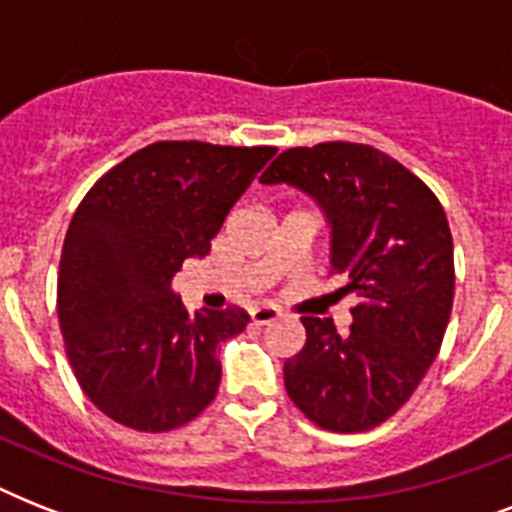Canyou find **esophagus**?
<instances>
[{
	"mask_svg": "<svg viewBox=\"0 0 512 512\" xmlns=\"http://www.w3.org/2000/svg\"><path fill=\"white\" fill-rule=\"evenodd\" d=\"M249 316H252V324H271V321L279 319L281 311L276 305H255Z\"/></svg>",
	"mask_w": 512,
	"mask_h": 512,
	"instance_id": "obj_1",
	"label": "esophagus"
}]
</instances>
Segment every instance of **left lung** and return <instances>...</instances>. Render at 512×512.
Here are the masks:
<instances>
[{"label":"left lung","instance_id":"obj_1","mask_svg":"<svg viewBox=\"0 0 512 512\" xmlns=\"http://www.w3.org/2000/svg\"><path fill=\"white\" fill-rule=\"evenodd\" d=\"M260 183L316 199L332 231V273L356 292L353 324L303 316L284 388L319 428L358 433L401 409L438 356L454 300V247L436 193L364 143L289 148Z\"/></svg>","mask_w":512,"mask_h":512}]
</instances>
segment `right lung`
I'll list each match as a JSON object with an SVG mask.
<instances>
[{"label": "right lung", "mask_w": 512, "mask_h": 512, "mask_svg": "<svg viewBox=\"0 0 512 512\" xmlns=\"http://www.w3.org/2000/svg\"><path fill=\"white\" fill-rule=\"evenodd\" d=\"M273 154L162 140L108 170L76 207L60 255V332L87 398L119 425L164 433L212 404L217 345L249 316L191 313L172 279L188 257L207 255Z\"/></svg>", "instance_id": "add662e5"}]
</instances>
